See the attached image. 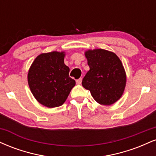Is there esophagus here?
I'll use <instances>...</instances> for the list:
<instances>
[{
    "instance_id": "34e87169",
    "label": "esophagus",
    "mask_w": 156,
    "mask_h": 156,
    "mask_svg": "<svg viewBox=\"0 0 156 156\" xmlns=\"http://www.w3.org/2000/svg\"><path fill=\"white\" fill-rule=\"evenodd\" d=\"M81 82H82V78H78V79L76 80V83L77 84H80V83H81Z\"/></svg>"
}]
</instances>
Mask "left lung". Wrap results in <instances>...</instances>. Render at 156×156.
Segmentation results:
<instances>
[{"label":"left lung","mask_w":156,"mask_h":156,"mask_svg":"<svg viewBox=\"0 0 156 156\" xmlns=\"http://www.w3.org/2000/svg\"><path fill=\"white\" fill-rule=\"evenodd\" d=\"M89 70L82 80V86L90 91L95 101L110 105L122 95L126 84V75L119 57L103 49L85 52Z\"/></svg>","instance_id":"obj_1"}]
</instances>
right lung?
Wrapping results in <instances>:
<instances>
[{
  "mask_svg": "<svg viewBox=\"0 0 156 156\" xmlns=\"http://www.w3.org/2000/svg\"><path fill=\"white\" fill-rule=\"evenodd\" d=\"M64 52L53 51L39 55L28 73V82L37 101L48 108L62 105L76 85L64 64Z\"/></svg>",
  "mask_w": 156,
  "mask_h": 156,
  "instance_id": "obj_1",
  "label": "right lung"
}]
</instances>
